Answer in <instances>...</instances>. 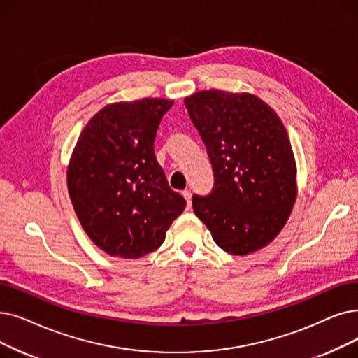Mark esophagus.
<instances>
[{"label":"esophagus","mask_w":358,"mask_h":358,"mask_svg":"<svg viewBox=\"0 0 358 358\" xmlns=\"http://www.w3.org/2000/svg\"><path fill=\"white\" fill-rule=\"evenodd\" d=\"M181 194L185 199V201H187V210H190L192 209V193L189 190H184V192H181Z\"/></svg>","instance_id":"obj_1"}]
</instances>
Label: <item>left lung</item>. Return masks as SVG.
I'll return each mask as SVG.
<instances>
[{"mask_svg": "<svg viewBox=\"0 0 358 358\" xmlns=\"http://www.w3.org/2000/svg\"><path fill=\"white\" fill-rule=\"evenodd\" d=\"M184 105L215 176L210 196H193L194 213L227 253H255L282 231L297 199V164L284 124L247 92L200 90Z\"/></svg>", "mask_w": 358, "mask_h": 358, "instance_id": "8db88e82", "label": "left lung"}]
</instances>
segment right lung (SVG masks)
<instances>
[{
    "mask_svg": "<svg viewBox=\"0 0 358 358\" xmlns=\"http://www.w3.org/2000/svg\"><path fill=\"white\" fill-rule=\"evenodd\" d=\"M164 98L114 102L93 115L67 166L74 212L102 252L138 259L161 247L185 208L155 157V137L173 106Z\"/></svg>",
    "mask_w": 358,
    "mask_h": 358,
    "instance_id": "right-lung-1",
    "label": "right lung"
}]
</instances>
